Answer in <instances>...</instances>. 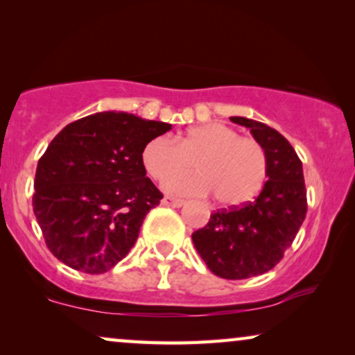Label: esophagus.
<instances>
[{"mask_svg": "<svg viewBox=\"0 0 355 355\" xmlns=\"http://www.w3.org/2000/svg\"><path fill=\"white\" fill-rule=\"evenodd\" d=\"M162 203L163 205H166V207H173V208H179V207H182L184 203V200H181V198H173V197H164L163 200H162Z\"/></svg>", "mask_w": 355, "mask_h": 355, "instance_id": "34e87169", "label": "esophagus"}]
</instances>
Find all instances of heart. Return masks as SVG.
Masks as SVG:
<instances>
[{
    "instance_id": "heart-1",
    "label": "heart",
    "mask_w": 355,
    "mask_h": 355,
    "mask_svg": "<svg viewBox=\"0 0 355 355\" xmlns=\"http://www.w3.org/2000/svg\"><path fill=\"white\" fill-rule=\"evenodd\" d=\"M192 161L197 173L164 182L171 196H210L223 205H241L260 192L268 171V158L260 142L241 137L223 123L193 125L176 140L166 135L150 139L142 150L145 171L155 181L182 172Z\"/></svg>"
}]
</instances>
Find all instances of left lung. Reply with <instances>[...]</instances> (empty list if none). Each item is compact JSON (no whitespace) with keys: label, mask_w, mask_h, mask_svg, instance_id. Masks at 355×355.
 Returning a JSON list of instances; mask_svg holds the SVG:
<instances>
[{"label":"left lung","mask_w":355,"mask_h":355,"mask_svg":"<svg viewBox=\"0 0 355 355\" xmlns=\"http://www.w3.org/2000/svg\"><path fill=\"white\" fill-rule=\"evenodd\" d=\"M250 129L265 148L268 171L254 202L215 211L205 227L192 234L193 245L211 273L225 279H245L270 271L295 239L307 213L302 162L278 130L260 121L232 116Z\"/></svg>","instance_id":"8db88e82"}]
</instances>
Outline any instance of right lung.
Segmentation results:
<instances>
[{"label":"right lung","mask_w":355,"mask_h":355,"mask_svg":"<svg viewBox=\"0 0 355 355\" xmlns=\"http://www.w3.org/2000/svg\"><path fill=\"white\" fill-rule=\"evenodd\" d=\"M173 124L103 111L67 124L38 159L33 213L48 249L71 268L100 275L124 259L162 192L142 150Z\"/></svg>","instance_id":"obj_1"}]
</instances>
